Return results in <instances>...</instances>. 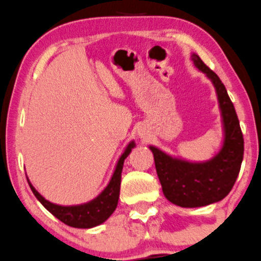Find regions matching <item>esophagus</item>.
I'll return each mask as SVG.
<instances>
[{"label":"esophagus","mask_w":261,"mask_h":261,"mask_svg":"<svg viewBox=\"0 0 261 261\" xmlns=\"http://www.w3.org/2000/svg\"><path fill=\"white\" fill-rule=\"evenodd\" d=\"M139 135H140V136H142V134H139Z\"/></svg>","instance_id":"34e87169"}]
</instances>
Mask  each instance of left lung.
I'll return each instance as SVG.
<instances>
[{
    "instance_id": "obj_1",
    "label": "left lung",
    "mask_w": 261,
    "mask_h": 261,
    "mask_svg": "<svg viewBox=\"0 0 261 261\" xmlns=\"http://www.w3.org/2000/svg\"><path fill=\"white\" fill-rule=\"evenodd\" d=\"M191 61L211 81L218 97L223 123V142L206 161H190L166 153L150 145L164 195L181 207H200L223 200L234 186L244 156V139L239 119L219 76L196 54Z\"/></svg>"
}]
</instances>
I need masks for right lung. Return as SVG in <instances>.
<instances>
[{"mask_svg": "<svg viewBox=\"0 0 261 261\" xmlns=\"http://www.w3.org/2000/svg\"><path fill=\"white\" fill-rule=\"evenodd\" d=\"M136 146L135 141L131 140L126 145L123 152L120 155L117 160L116 166H115L114 172L111 175L109 184L106 188L94 197L90 201L84 202V204L77 205H59L48 201L45 197L34 188L31 181L27 177L29 185L31 188L34 195L37 197L38 201L45 206L46 210H48L54 216H56L62 223L68 225L71 227H77V229H90L95 227L97 225L105 223L106 220L112 215L115 209L117 206L120 196V185H121V172L123 167V161L130 155L131 150Z\"/></svg>", "mask_w": 261, "mask_h": 261, "instance_id": "add662e5", "label": "right lung"}]
</instances>
